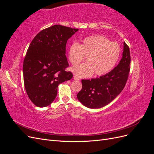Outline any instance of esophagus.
<instances>
[{
	"mask_svg": "<svg viewBox=\"0 0 154 154\" xmlns=\"http://www.w3.org/2000/svg\"><path fill=\"white\" fill-rule=\"evenodd\" d=\"M74 80H80V78H79L78 76H76V75L74 76Z\"/></svg>",
	"mask_w": 154,
	"mask_h": 154,
	"instance_id": "1",
	"label": "esophagus"
}]
</instances>
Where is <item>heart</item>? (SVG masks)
Masks as SVG:
<instances>
[{
    "instance_id": "1",
    "label": "heart",
    "mask_w": 154,
    "mask_h": 154,
    "mask_svg": "<svg viewBox=\"0 0 154 154\" xmlns=\"http://www.w3.org/2000/svg\"><path fill=\"white\" fill-rule=\"evenodd\" d=\"M119 44L111 42L102 35H93L85 38L80 45L72 44L69 48V59L76 66L87 57V63L74 67L72 71L81 77H88L95 72L103 76L109 72L117 63L121 54Z\"/></svg>"
}]
</instances>
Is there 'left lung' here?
<instances>
[{"label": "left lung", "mask_w": 154, "mask_h": 154, "mask_svg": "<svg viewBox=\"0 0 154 154\" xmlns=\"http://www.w3.org/2000/svg\"><path fill=\"white\" fill-rule=\"evenodd\" d=\"M128 46L124 42L123 57L120 62L109 73L91 80H82V88L77 97L88 108L99 109L110 103L123 91L130 70Z\"/></svg>", "instance_id": "left-lung-1"}]
</instances>
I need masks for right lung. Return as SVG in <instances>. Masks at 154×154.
I'll return each mask as SVG.
<instances>
[{"label": "right lung", "mask_w": 154, "mask_h": 154, "mask_svg": "<svg viewBox=\"0 0 154 154\" xmlns=\"http://www.w3.org/2000/svg\"><path fill=\"white\" fill-rule=\"evenodd\" d=\"M78 31L61 25L42 30L31 42L23 63L27 94L36 106L49 105L57 95L60 83L71 80L73 74L66 56L68 39Z\"/></svg>", "instance_id": "obj_1"}]
</instances>
